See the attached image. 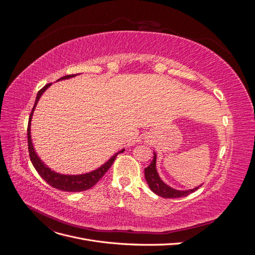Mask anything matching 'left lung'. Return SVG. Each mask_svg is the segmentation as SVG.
Instances as JSON below:
<instances>
[{
	"label": "left lung",
	"mask_w": 255,
	"mask_h": 255,
	"mask_svg": "<svg viewBox=\"0 0 255 255\" xmlns=\"http://www.w3.org/2000/svg\"><path fill=\"white\" fill-rule=\"evenodd\" d=\"M156 155H154L153 160L151 161V164L144 169V176H145V181L148 183L150 189L156 194L159 197L163 198H168V199H174V198H182V197H186L188 195H190L191 192L196 191L199 187H201L200 185L199 187H196L194 189L190 190H175L171 187H169L168 185H166L163 181L160 180V177L157 174L156 171Z\"/></svg>",
	"instance_id": "obj_1"
}]
</instances>
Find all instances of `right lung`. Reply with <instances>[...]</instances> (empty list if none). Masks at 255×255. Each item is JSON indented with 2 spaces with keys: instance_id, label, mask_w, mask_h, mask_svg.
<instances>
[{
  "instance_id": "obj_1",
  "label": "right lung",
  "mask_w": 255,
  "mask_h": 255,
  "mask_svg": "<svg viewBox=\"0 0 255 255\" xmlns=\"http://www.w3.org/2000/svg\"><path fill=\"white\" fill-rule=\"evenodd\" d=\"M75 75L76 74L65 75V76H63V78H60L58 81L70 79V78H72V76H75ZM50 85H51V83L47 84L44 87H42L39 91H38L34 107L32 110V113H30V115H29L28 126H27V144H28L29 158H30V160H32V164L35 167L37 172L39 173L42 179L48 184H50L52 187L57 188V189L63 190V191H69V192L87 190V189L91 188L92 186H95V185L102 179L103 175L107 172V170H109L111 166L114 164V161H115L116 157H117L118 154L122 153L125 150H121L117 154H115V155L109 161H107V163H105L101 168H99V169H97V170L92 171L90 173H86V174H80V175L59 174V173L52 171L49 167L45 166L41 161V159L37 156V154L34 150L33 143H32V139H30V120H32V116H33L35 107L38 103V100L40 99L41 95L45 91V89L50 86Z\"/></svg>"
}]
</instances>
